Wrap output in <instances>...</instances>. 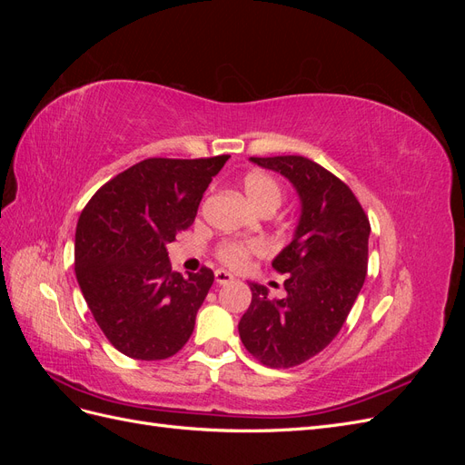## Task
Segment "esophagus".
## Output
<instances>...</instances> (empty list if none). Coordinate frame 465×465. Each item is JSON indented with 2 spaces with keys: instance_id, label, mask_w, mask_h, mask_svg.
Segmentation results:
<instances>
[{
  "instance_id": "esophagus-1",
  "label": "esophagus",
  "mask_w": 465,
  "mask_h": 465,
  "mask_svg": "<svg viewBox=\"0 0 465 465\" xmlns=\"http://www.w3.org/2000/svg\"><path fill=\"white\" fill-rule=\"evenodd\" d=\"M232 281H234V277L229 272H224V270L215 272V283L217 285H229V283H232Z\"/></svg>"
}]
</instances>
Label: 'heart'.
<instances>
[{
  "instance_id": "obj_1",
  "label": "heart",
  "mask_w": 465,
  "mask_h": 465,
  "mask_svg": "<svg viewBox=\"0 0 465 465\" xmlns=\"http://www.w3.org/2000/svg\"><path fill=\"white\" fill-rule=\"evenodd\" d=\"M244 193L248 202L256 209L263 205H279L281 202V188L277 182L263 173H250L244 178ZM263 252V244L258 241H227L217 248L219 260L232 267V270H241L252 256H260Z\"/></svg>"
}]
</instances>
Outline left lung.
<instances>
[{
  "instance_id": "left-lung-1",
  "label": "left lung",
  "mask_w": 465,
  "mask_h": 465,
  "mask_svg": "<svg viewBox=\"0 0 465 465\" xmlns=\"http://www.w3.org/2000/svg\"><path fill=\"white\" fill-rule=\"evenodd\" d=\"M285 176L301 200L292 241L272 265L285 279V299H267L250 283L252 302L238 322L248 353L265 367L289 369L318 355L340 333L367 277L371 223L347 184L311 159L250 157Z\"/></svg>"
}]
</instances>
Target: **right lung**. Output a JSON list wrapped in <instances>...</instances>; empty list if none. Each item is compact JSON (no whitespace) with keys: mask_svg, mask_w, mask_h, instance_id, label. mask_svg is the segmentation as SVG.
<instances>
[{"mask_svg":"<svg viewBox=\"0 0 465 465\" xmlns=\"http://www.w3.org/2000/svg\"><path fill=\"white\" fill-rule=\"evenodd\" d=\"M229 161L147 159L98 190L77 221L75 275L106 340L139 361L176 355L193 331L213 272L182 277L166 246L188 229Z\"/></svg>","mask_w":465,"mask_h":465,"instance_id":"obj_1","label":"right lung"}]
</instances>
